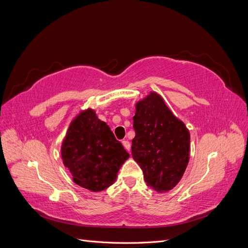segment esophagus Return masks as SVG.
I'll return each instance as SVG.
<instances>
[{
  "label": "esophagus",
  "mask_w": 248,
  "mask_h": 248,
  "mask_svg": "<svg viewBox=\"0 0 248 248\" xmlns=\"http://www.w3.org/2000/svg\"><path fill=\"white\" fill-rule=\"evenodd\" d=\"M122 144L127 151H130V142L128 140H123Z\"/></svg>",
  "instance_id": "34e87169"
}]
</instances>
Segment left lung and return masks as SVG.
Returning a JSON list of instances; mask_svg holds the SVG:
<instances>
[{"label":"left lung","mask_w":248,"mask_h":248,"mask_svg":"<svg viewBox=\"0 0 248 248\" xmlns=\"http://www.w3.org/2000/svg\"><path fill=\"white\" fill-rule=\"evenodd\" d=\"M131 152L148 186L167 192L180 182L189 161L190 133L162 97L150 92L136 104Z\"/></svg>","instance_id":"1"}]
</instances>
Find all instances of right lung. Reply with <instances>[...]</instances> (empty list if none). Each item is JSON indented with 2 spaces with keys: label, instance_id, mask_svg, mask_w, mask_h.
<instances>
[{
  "label": "right lung",
  "instance_id": "1",
  "mask_svg": "<svg viewBox=\"0 0 248 248\" xmlns=\"http://www.w3.org/2000/svg\"><path fill=\"white\" fill-rule=\"evenodd\" d=\"M61 157L74 183L98 192L114 184L129 154L95 110L87 108L71 121L61 146Z\"/></svg>",
  "mask_w": 248,
  "mask_h": 248
}]
</instances>
